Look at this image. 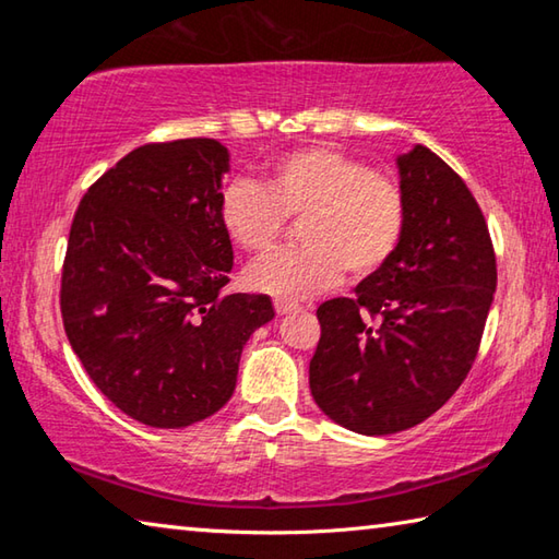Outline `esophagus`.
I'll return each mask as SVG.
<instances>
[{
	"label": "esophagus",
	"instance_id": "34e87169",
	"mask_svg": "<svg viewBox=\"0 0 559 559\" xmlns=\"http://www.w3.org/2000/svg\"><path fill=\"white\" fill-rule=\"evenodd\" d=\"M276 313H278V316L298 313V306H296V302H283V300H276Z\"/></svg>",
	"mask_w": 559,
	"mask_h": 559
}]
</instances>
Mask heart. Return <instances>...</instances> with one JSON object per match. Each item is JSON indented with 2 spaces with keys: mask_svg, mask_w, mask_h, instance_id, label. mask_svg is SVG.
<instances>
[{
  "mask_svg": "<svg viewBox=\"0 0 559 559\" xmlns=\"http://www.w3.org/2000/svg\"><path fill=\"white\" fill-rule=\"evenodd\" d=\"M219 224L246 253H263L302 216V249L271 253L246 273L251 288L283 302H302L335 288L345 276L380 271L400 249L406 200L392 177L330 145L281 155L263 169L261 187L234 179L222 189Z\"/></svg>",
  "mask_w": 559,
  "mask_h": 559,
  "instance_id": "obj_1",
  "label": "heart"
}]
</instances>
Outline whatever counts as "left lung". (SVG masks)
I'll return each instance as SVG.
<instances>
[{"label": "left lung", "instance_id": "left-lung-1", "mask_svg": "<svg viewBox=\"0 0 559 559\" xmlns=\"http://www.w3.org/2000/svg\"><path fill=\"white\" fill-rule=\"evenodd\" d=\"M406 200L400 249L318 308L310 392L330 419L365 437L412 429L441 409L478 355L496 293V251L466 182L416 145L396 157Z\"/></svg>", "mask_w": 559, "mask_h": 559}]
</instances>
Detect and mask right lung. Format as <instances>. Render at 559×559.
Listing matches in <instances>:
<instances>
[{
	"instance_id": "add662e5",
	"label": "right lung",
	"mask_w": 559,
	"mask_h": 559,
	"mask_svg": "<svg viewBox=\"0 0 559 559\" xmlns=\"http://www.w3.org/2000/svg\"><path fill=\"white\" fill-rule=\"evenodd\" d=\"M229 153L212 138L132 150L75 210L61 273L66 335L122 414L182 429L231 400L246 340L269 296L229 293L219 224Z\"/></svg>"
}]
</instances>
